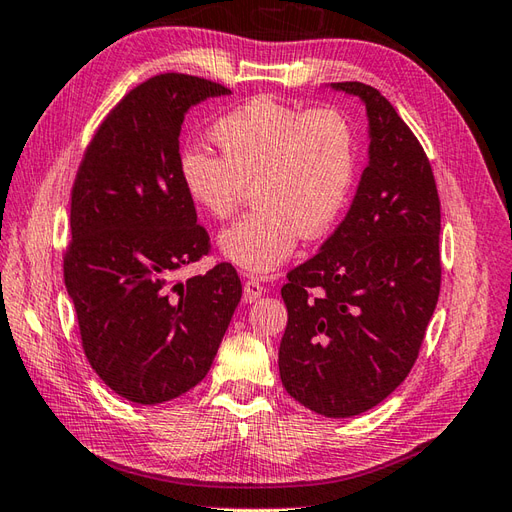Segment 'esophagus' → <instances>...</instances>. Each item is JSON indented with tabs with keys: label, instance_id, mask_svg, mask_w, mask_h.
Masks as SVG:
<instances>
[{
	"label": "esophagus",
	"instance_id": "1",
	"mask_svg": "<svg viewBox=\"0 0 512 512\" xmlns=\"http://www.w3.org/2000/svg\"><path fill=\"white\" fill-rule=\"evenodd\" d=\"M260 295H263V285H260L258 278H247L243 285V302L254 304Z\"/></svg>",
	"mask_w": 512,
	"mask_h": 512
}]
</instances>
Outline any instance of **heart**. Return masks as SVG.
I'll return each instance as SVG.
<instances>
[{
    "label": "heart",
    "mask_w": 512,
    "mask_h": 512,
    "mask_svg": "<svg viewBox=\"0 0 512 512\" xmlns=\"http://www.w3.org/2000/svg\"><path fill=\"white\" fill-rule=\"evenodd\" d=\"M223 157L190 149L181 157L188 197L225 221L254 188L256 210L219 236L221 254L249 274H269L302 234L322 238L344 212L355 181V131L337 107L298 109L260 96L212 127Z\"/></svg>",
    "instance_id": "1"
}]
</instances>
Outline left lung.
Masks as SVG:
<instances>
[{
    "label": "left lung",
    "mask_w": 512,
    "mask_h": 512,
    "mask_svg": "<svg viewBox=\"0 0 512 512\" xmlns=\"http://www.w3.org/2000/svg\"><path fill=\"white\" fill-rule=\"evenodd\" d=\"M368 116V166L344 221L282 287L285 390L311 412L348 418L399 388L440 293V199L423 146L377 89L331 83Z\"/></svg>",
    "instance_id": "left-lung-1"
}]
</instances>
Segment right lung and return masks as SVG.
<instances>
[{
  "label": "right lung",
  "instance_id": "right-lung-1",
  "mask_svg": "<svg viewBox=\"0 0 512 512\" xmlns=\"http://www.w3.org/2000/svg\"><path fill=\"white\" fill-rule=\"evenodd\" d=\"M227 94L199 76L149 78L111 109L76 173L65 289L89 366L131 403L195 388L241 302L230 263L175 282L210 247L181 179V124L190 107Z\"/></svg>",
  "mask_w": 512,
  "mask_h": 512
}]
</instances>
